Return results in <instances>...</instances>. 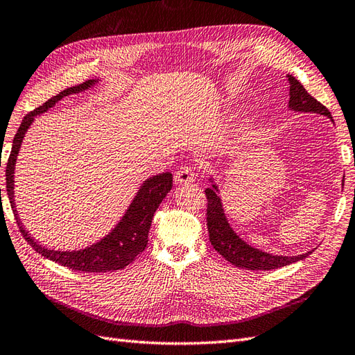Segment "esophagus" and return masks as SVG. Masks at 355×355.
I'll list each match as a JSON object with an SVG mask.
<instances>
[{
	"label": "esophagus",
	"instance_id": "34e87169",
	"mask_svg": "<svg viewBox=\"0 0 355 355\" xmlns=\"http://www.w3.org/2000/svg\"><path fill=\"white\" fill-rule=\"evenodd\" d=\"M174 180H175V184H190V183H193V181H195L193 169H191L190 166L181 168L175 174Z\"/></svg>",
	"mask_w": 355,
	"mask_h": 355
}]
</instances>
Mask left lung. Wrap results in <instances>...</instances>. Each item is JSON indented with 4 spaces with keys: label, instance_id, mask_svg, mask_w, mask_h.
Wrapping results in <instances>:
<instances>
[{
    "label": "left lung",
    "instance_id": "8db88e82",
    "mask_svg": "<svg viewBox=\"0 0 355 355\" xmlns=\"http://www.w3.org/2000/svg\"><path fill=\"white\" fill-rule=\"evenodd\" d=\"M287 78L290 83L288 108L291 111H296V113L321 114L329 117L333 121L330 111L321 103H318L315 98H312L296 77L288 74ZM208 181L211 186L205 190V193L208 199L207 225L209 232V242L216 248V251L220 252L227 261H230L232 265L250 270H270L287 266L290 263L303 260L312 254L313 250L297 256H278L270 254L268 251H263L248 244L247 241H244L236 234L227 220L225 207H223L220 198V189L214 175H209Z\"/></svg>",
    "mask_w": 355,
    "mask_h": 355
}]
</instances>
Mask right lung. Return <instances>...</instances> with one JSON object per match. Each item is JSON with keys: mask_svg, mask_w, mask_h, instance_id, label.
I'll use <instances>...</instances> for the list:
<instances>
[{"mask_svg": "<svg viewBox=\"0 0 355 355\" xmlns=\"http://www.w3.org/2000/svg\"><path fill=\"white\" fill-rule=\"evenodd\" d=\"M101 82L99 78L87 80V82L68 87L62 92H59L56 96L50 98L43 105H40L37 110L26 114L20 123L17 132L13 139L12 153H10L7 168H6V183H7V196L10 199V205L13 208L17 226L22 232L24 238L28 241L38 254L52 260L60 266L69 268L73 270L80 272H110L119 270L126 268L129 263H132L138 254H141L147 247L148 230L151 226V220L162 200L172 189V174L171 172H164V174L153 175L143 181L138 191L135 193L132 202L126 208L125 214L117 221V225L111 229L105 236L99 241L94 242L85 248L80 250H53L40 244L34 236L29 234V230L25 229L22 220L19 217L15 199V171L16 162L20 147H22L24 138L28 132V129L33 126L37 116L46 113L50 108H53L60 99H64L71 95L83 94L86 90L95 87Z\"/></svg>", "mask_w": 355, "mask_h": 355, "instance_id": "right-lung-1", "label": "right lung"}]
</instances>
